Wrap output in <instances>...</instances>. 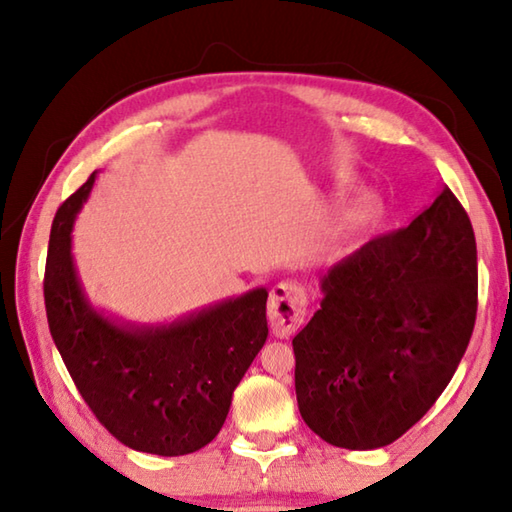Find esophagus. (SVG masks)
Wrapping results in <instances>:
<instances>
[{"mask_svg":"<svg viewBox=\"0 0 512 512\" xmlns=\"http://www.w3.org/2000/svg\"><path fill=\"white\" fill-rule=\"evenodd\" d=\"M307 314V293L296 282H280L268 298V323L277 339H289Z\"/></svg>","mask_w":512,"mask_h":512,"instance_id":"esophagus-1","label":"esophagus"}]
</instances>
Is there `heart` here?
<instances>
[{
    "label": "heart",
    "mask_w": 512,
    "mask_h": 512,
    "mask_svg": "<svg viewBox=\"0 0 512 512\" xmlns=\"http://www.w3.org/2000/svg\"><path fill=\"white\" fill-rule=\"evenodd\" d=\"M381 214V203L375 194L363 192L354 201L345 205V210L339 214V221H336V230L341 235H350V232H357L366 228L372 221Z\"/></svg>",
    "instance_id": "b5f03b06"
}]
</instances>
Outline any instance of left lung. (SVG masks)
<instances>
[{"label": "left lung", "instance_id": "1", "mask_svg": "<svg viewBox=\"0 0 512 512\" xmlns=\"http://www.w3.org/2000/svg\"><path fill=\"white\" fill-rule=\"evenodd\" d=\"M320 309L293 339L298 409L325 443L391 445L445 391L476 320V241L445 187L409 228L320 277Z\"/></svg>", "mask_w": 512, "mask_h": 512}]
</instances>
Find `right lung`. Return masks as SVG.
<instances>
[{"mask_svg":"<svg viewBox=\"0 0 512 512\" xmlns=\"http://www.w3.org/2000/svg\"><path fill=\"white\" fill-rule=\"evenodd\" d=\"M92 173L58 207L45 268V307L54 343L92 413L137 452L185 456L212 443L232 393L268 336L257 287L171 323H131L90 302L72 255L76 214Z\"/></svg>","mask_w":512,"mask_h":512,"instance_id":"obj_1","label":"right lung"}]
</instances>
